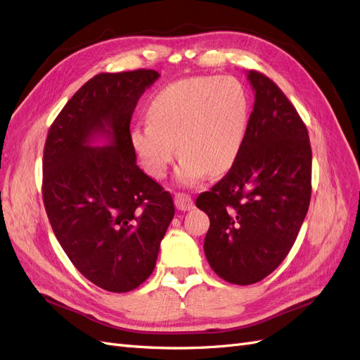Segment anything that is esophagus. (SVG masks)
<instances>
[{
    "instance_id": "esophagus-1",
    "label": "esophagus",
    "mask_w": 360,
    "mask_h": 360,
    "mask_svg": "<svg viewBox=\"0 0 360 360\" xmlns=\"http://www.w3.org/2000/svg\"><path fill=\"white\" fill-rule=\"evenodd\" d=\"M174 205L181 211H190L195 208L193 199L188 195H184V193H178V195L174 196Z\"/></svg>"
}]
</instances>
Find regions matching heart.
Here are the masks:
<instances>
[{
    "instance_id": "b5f03b06",
    "label": "heart",
    "mask_w": 360,
    "mask_h": 360,
    "mask_svg": "<svg viewBox=\"0 0 360 360\" xmlns=\"http://www.w3.org/2000/svg\"><path fill=\"white\" fill-rule=\"evenodd\" d=\"M147 115L131 129V143L144 170L162 179L178 144L182 155L176 178L191 187L208 172L225 173L237 161L250 123V98L236 77H190L156 92Z\"/></svg>"
}]
</instances>
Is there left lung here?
I'll return each instance as SVG.
<instances>
[{
	"label": "left lung",
	"instance_id": "8db88e82",
	"mask_svg": "<svg viewBox=\"0 0 360 360\" xmlns=\"http://www.w3.org/2000/svg\"><path fill=\"white\" fill-rule=\"evenodd\" d=\"M246 77L255 101L242 152L196 199L210 217L204 251L211 269L240 285L263 280L285 259L311 193V149L297 109L269 77Z\"/></svg>",
	"mask_w": 360,
	"mask_h": 360
}]
</instances>
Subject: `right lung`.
I'll return each instance as SVG.
<instances>
[{"mask_svg": "<svg viewBox=\"0 0 360 360\" xmlns=\"http://www.w3.org/2000/svg\"><path fill=\"white\" fill-rule=\"evenodd\" d=\"M153 70L88 80L51 124L42 196L54 236L98 288L129 292L153 272L174 216L172 195L136 165L131 118Z\"/></svg>", "mask_w": 360, "mask_h": 360, "instance_id": "obj_1", "label": "right lung"}]
</instances>
